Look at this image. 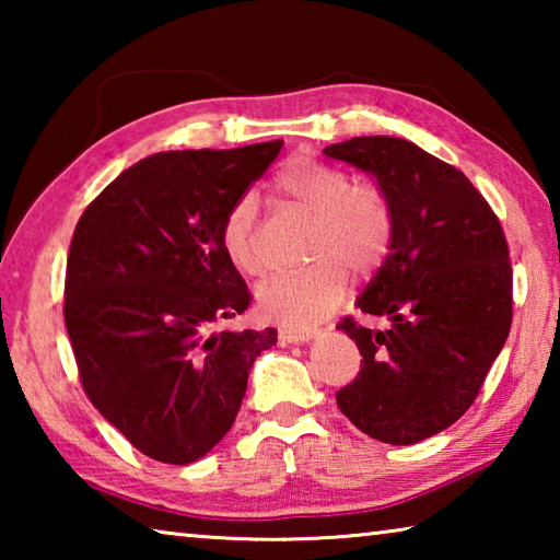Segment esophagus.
<instances>
[{
  "instance_id": "obj_1",
  "label": "esophagus",
  "mask_w": 560,
  "mask_h": 560,
  "mask_svg": "<svg viewBox=\"0 0 560 560\" xmlns=\"http://www.w3.org/2000/svg\"><path fill=\"white\" fill-rule=\"evenodd\" d=\"M316 328H279L281 343H306V340L316 338Z\"/></svg>"
}]
</instances>
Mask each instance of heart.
Returning a JSON list of instances; mask_svg holds the SVG:
<instances>
[{"instance_id": "obj_1", "label": "heart", "mask_w": 560, "mask_h": 560, "mask_svg": "<svg viewBox=\"0 0 560 560\" xmlns=\"http://www.w3.org/2000/svg\"><path fill=\"white\" fill-rule=\"evenodd\" d=\"M273 189L289 205L314 217L306 246L311 264L264 281L257 289V303L269 320L306 328L343 301L348 271L368 279L390 257L395 212L377 185L353 183L346 170L308 155L287 160L273 177ZM257 220V200L244 195L226 210L220 226L224 257L249 277L264 271Z\"/></svg>"}]
</instances>
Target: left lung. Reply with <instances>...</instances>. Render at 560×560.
I'll return each mask as SVG.
<instances>
[{"mask_svg": "<svg viewBox=\"0 0 560 560\" xmlns=\"http://www.w3.org/2000/svg\"><path fill=\"white\" fill-rule=\"evenodd\" d=\"M324 155L375 177L395 212L390 257L346 316L360 373L336 402L368 438L415 444L447 430L477 400L511 328V261L504 230L462 170L410 140L365 136Z\"/></svg>", "mask_w": 560, "mask_h": 560, "instance_id": "8db88e82", "label": "left lung"}]
</instances>
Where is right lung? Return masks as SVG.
Masks as SVG:
<instances>
[{
  "label": "right lung",
  "mask_w": 560,
  "mask_h": 560,
  "mask_svg": "<svg viewBox=\"0 0 560 560\" xmlns=\"http://www.w3.org/2000/svg\"><path fill=\"white\" fill-rule=\"evenodd\" d=\"M283 140L170 150L113 179L75 224L63 318L89 400L150 459L205 457L240 412L277 330H220L246 289L220 244L230 207Z\"/></svg>",
  "instance_id": "1"
}]
</instances>
